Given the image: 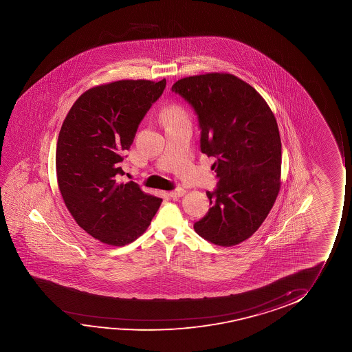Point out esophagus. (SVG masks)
Returning <instances> with one entry per match:
<instances>
[{
  "instance_id": "1",
  "label": "esophagus",
  "mask_w": 352,
  "mask_h": 352,
  "mask_svg": "<svg viewBox=\"0 0 352 352\" xmlns=\"http://www.w3.org/2000/svg\"><path fill=\"white\" fill-rule=\"evenodd\" d=\"M185 193H186V191H185L184 188H177V190H174V191H170V192H169V196L173 198L183 197Z\"/></svg>"
}]
</instances>
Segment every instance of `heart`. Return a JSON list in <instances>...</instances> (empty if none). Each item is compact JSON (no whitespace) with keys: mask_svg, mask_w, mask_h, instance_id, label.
Here are the masks:
<instances>
[{"mask_svg":"<svg viewBox=\"0 0 352 352\" xmlns=\"http://www.w3.org/2000/svg\"><path fill=\"white\" fill-rule=\"evenodd\" d=\"M161 118L166 126L177 125L179 122L188 120V114L186 109L179 103H170L164 108Z\"/></svg>","mask_w":352,"mask_h":352,"instance_id":"b5f03b06","label":"heart"}]
</instances>
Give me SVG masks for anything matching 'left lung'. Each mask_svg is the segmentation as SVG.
I'll list each match as a JSON object with an SVG mask.
<instances>
[{"instance_id":"8db88e82","label":"left lung","mask_w":352,"mask_h":352,"mask_svg":"<svg viewBox=\"0 0 352 352\" xmlns=\"http://www.w3.org/2000/svg\"><path fill=\"white\" fill-rule=\"evenodd\" d=\"M172 90L193 107L201 150L214 156L219 184L207 196L212 208L195 231L219 246L249 239L274 206L281 186V140L265 98L231 73L191 76Z\"/></svg>"}]
</instances>
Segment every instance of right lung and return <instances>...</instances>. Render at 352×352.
I'll list each match as a JSON object with an SVG mask.
<instances>
[{
	"label": "right lung",
	"instance_id": "right-lung-1",
	"mask_svg": "<svg viewBox=\"0 0 352 352\" xmlns=\"http://www.w3.org/2000/svg\"><path fill=\"white\" fill-rule=\"evenodd\" d=\"M164 87L166 79L96 85L78 97L61 126L55 157L58 190L78 225L107 245L135 241L162 202L135 182L120 183L119 175L121 155Z\"/></svg>",
	"mask_w": 352,
	"mask_h": 352
}]
</instances>
